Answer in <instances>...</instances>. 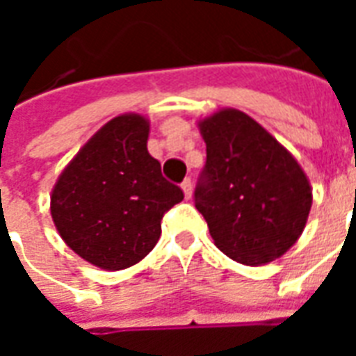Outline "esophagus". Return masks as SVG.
<instances>
[{"label":"esophagus","mask_w":356,"mask_h":356,"mask_svg":"<svg viewBox=\"0 0 356 356\" xmlns=\"http://www.w3.org/2000/svg\"><path fill=\"white\" fill-rule=\"evenodd\" d=\"M181 188H183V193H185V198H191V196H193V181H191V179H185V181L181 183Z\"/></svg>","instance_id":"1"}]
</instances>
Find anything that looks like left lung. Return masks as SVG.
Returning a JSON list of instances; mask_svg holds the SVG:
<instances>
[{"instance_id":"left-lung-1","label":"left lung","mask_w":356,"mask_h":356,"mask_svg":"<svg viewBox=\"0 0 356 356\" xmlns=\"http://www.w3.org/2000/svg\"><path fill=\"white\" fill-rule=\"evenodd\" d=\"M206 168L194 191L216 246L244 265H265L290 250L305 229L313 188L298 160L236 108L198 122Z\"/></svg>"}]
</instances>
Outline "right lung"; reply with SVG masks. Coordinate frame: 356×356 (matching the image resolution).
<instances>
[{
	"label": "right lung",
	"instance_id": "obj_1",
	"mask_svg": "<svg viewBox=\"0 0 356 356\" xmlns=\"http://www.w3.org/2000/svg\"><path fill=\"white\" fill-rule=\"evenodd\" d=\"M150 122L140 114L112 118L80 148L51 193V217L81 259L122 270L145 259L162 232V217L183 191L148 154Z\"/></svg>",
	"mask_w": 356,
	"mask_h": 356
}]
</instances>
